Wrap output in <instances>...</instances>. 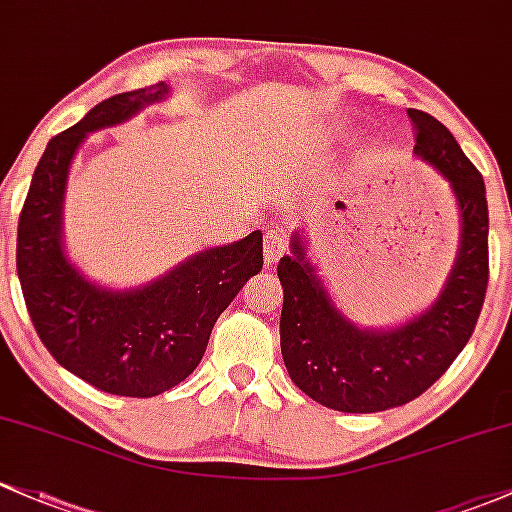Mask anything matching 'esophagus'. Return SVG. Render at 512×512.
Segmentation results:
<instances>
[{
	"mask_svg": "<svg viewBox=\"0 0 512 512\" xmlns=\"http://www.w3.org/2000/svg\"><path fill=\"white\" fill-rule=\"evenodd\" d=\"M286 250V233L282 228H272L267 230L265 235V265L272 267L277 265L279 257L284 255Z\"/></svg>",
	"mask_w": 512,
	"mask_h": 512,
	"instance_id": "esophagus-1",
	"label": "esophagus"
}]
</instances>
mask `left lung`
I'll return each mask as SVG.
<instances>
[{
	"label": "left lung",
	"instance_id": "1",
	"mask_svg": "<svg viewBox=\"0 0 512 512\" xmlns=\"http://www.w3.org/2000/svg\"><path fill=\"white\" fill-rule=\"evenodd\" d=\"M418 160L452 189L459 211V252L445 289L420 316L396 328H359L335 306L299 233L279 260L284 286L282 357L291 381L320 406L376 413L428 391L469 342L488 286V204L481 172L440 121L408 109Z\"/></svg>",
	"mask_w": 512,
	"mask_h": 512
}]
</instances>
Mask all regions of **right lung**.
I'll use <instances>...</instances> for the list:
<instances>
[{
    "instance_id": "1",
    "label": "right lung",
    "mask_w": 512,
    "mask_h": 512,
    "mask_svg": "<svg viewBox=\"0 0 512 512\" xmlns=\"http://www.w3.org/2000/svg\"><path fill=\"white\" fill-rule=\"evenodd\" d=\"M170 94L165 82L116 94L58 133L33 172L16 238V272L38 338L60 367L99 391L150 398L170 391L204 357L218 316L262 269V230L201 250L136 289H104L63 245L70 162L89 133L133 119Z\"/></svg>"
}]
</instances>
